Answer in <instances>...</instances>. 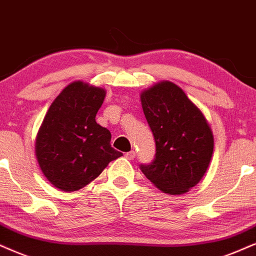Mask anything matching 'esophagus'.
<instances>
[{"instance_id":"obj_1","label":"esophagus","mask_w":256,"mask_h":256,"mask_svg":"<svg viewBox=\"0 0 256 256\" xmlns=\"http://www.w3.org/2000/svg\"><path fill=\"white\" fill-rule=\"evenodd\" d=\"M125 157H126V160H134V158L136 157V152L134 151H130V152H128V154H125Z\"/></svg>"}]
</instances>
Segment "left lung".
Masks as SVG:
<instances>
[{
    "mask_svg": "<svg viewBox=\"0 0 256 256\" xmlns=\"http://www.w3.org/2000/svg\"><path fill=\"white\" fill-rule=\"evenodd\" d=\"M156 142L154 160L140 166L146 178L168 195H183L202 180L214 151L204 114L176 84L163 80L140 93Z\"/></svg>",
    "mask_w": 256,
    "mask_h": 256,
    "instance_id": "1",
    "label": "left lung"
}]
</instances>
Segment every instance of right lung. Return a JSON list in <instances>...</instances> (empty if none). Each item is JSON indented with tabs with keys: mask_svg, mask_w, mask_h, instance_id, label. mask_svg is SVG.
<instances>
[{
	"mask_svg": "<svg viewBox=\"0 0 256 256\" xmlns=\"http://www.w3.org/2000/svg\"><path fill=\"white\" fill-rule=\"evenodd\" d=\"M105 88L82 80L54 99L38 128L35 154L44 177L62 192H76L122 156L111 146V132L96 122Z\"/></svg>",
	"mask_w": 256,
	"mask_h": 256,
	"instance_id": "1",
	"label": "right lung"
}]
</instances>
